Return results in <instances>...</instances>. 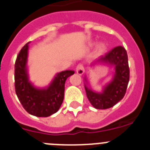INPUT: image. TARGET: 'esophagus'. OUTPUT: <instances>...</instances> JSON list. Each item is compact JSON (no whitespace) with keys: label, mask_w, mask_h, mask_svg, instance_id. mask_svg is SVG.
I'll use <instances>...</instances> for the list:
<instances>
[{"label":"esophagus","mask_w":150,"mask_h":150,"mask_svg":"<svg viewBox=\"0 0 150 150\" xmlns=\"http://www.w3.org/2000/svg\"><path fill=\"white\" fill-rule=\"evenodd\" d=\"M76 71L79 75H83L85 72L84 67H83V65L82 64H79L76 67Z\"/></svg>","instance_id":"1"}]
</instances>
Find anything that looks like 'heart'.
Wrapping results in <instances>:
<instances>
[{"instance_id": "obj_1", "label": "heart", "mask_w": 150, "mask_h": 150, "mask_svg": "<svg viewBox=\"0 0 150 150\" xmlns=\"http://www.w3.org/2000/svg\"><path fill=\"white\" fill-rule=\"evenodd\" d=\"M106 50H107V46L104 43H100L98 46V52L99 54L104 53V52L106 51Z\"/></svg>"}]
</instances>
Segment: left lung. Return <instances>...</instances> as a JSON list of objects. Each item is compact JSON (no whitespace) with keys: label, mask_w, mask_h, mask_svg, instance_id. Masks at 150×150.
<instances>
[{"label":"left lung","mask_w":150,"mask_h":150,"mask_svg":"<svg viewBox=\"0 0 150 150\" xmlns=\"http://www.w3.org/2000/svg\"><path fill=\"white\" fill-rule=\"evenodd\" d=\"M98 63H105L113 66L115 72L111 82L104 87L101 92H95L85 85L88 100L95 108L108 109L113 107L125 95L130 77L128 55L124 47L116 46L104 55H102L93 65ZM86 81V79L85 78Z\"/></svg>","instance_id":"obj_1"}]
</instances>
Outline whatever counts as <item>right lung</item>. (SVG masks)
I'll return each mask as SVG.
<instances>
[{
  "label": "right lung",
  "mask_w": 150,
  "mask_h": 150,
  "mask_svg": "<svg viewBox=\"0 0 150 150\" xmlns=\"http://www.w3.org/2000/svg\"><path fill=\"white\" fill-rule=\"evenodd\" d=\"M28 43L20 50L15 63V89L18 100L28 113L38 117H47L56 112L64 100V84L74 74L67 70L56 74L48 87L36 88L28 79L27 70Z\"/></svg>",
  "instance_id": "obj_1"
}]
</instances>
